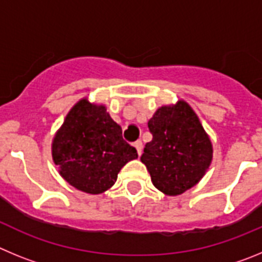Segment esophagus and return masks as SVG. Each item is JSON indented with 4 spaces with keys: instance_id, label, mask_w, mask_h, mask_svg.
Instances as JSON below:
<instances>
[{
    "instance_id": "34e87169",
    "label": "esophagus",
    "mask_w": 262,
    "mask_h": 262,
    "mask_svg": "<svg viewBox=\"0 0 262 262\" xmlns=\"http://www.w3.org/2000/svg\"><path fill=\"white\" fill-rule=\"evenodd\" d=\"M134 147L136 148V151H138V155H139V156H140V155H142V149H143L142 142H140V140L135 142V143H134Z\"/></svg>"
}]
</instances>
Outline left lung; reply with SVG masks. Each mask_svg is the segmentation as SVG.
Segmentation results:
<instances>
[{
  "mask_svg": "<svg viewBox=\"0 0 262 262\" xmlns=\"http://www.w3.org/2000/svg\"><path fill=\"white\" fill-rule=\"evenodd\" d=\"M152 140L140 160L152 184L166 195H180L201 181L212 160V144L185 101L161 106L148 122Z\"/></svg>",
  "mask_w": 262,
  "mask_h": 262,
  "instance_id": "1",
  "label": "left lung"
}]
</instances>
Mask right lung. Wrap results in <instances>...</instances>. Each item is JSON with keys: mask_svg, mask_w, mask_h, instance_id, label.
<instances>
[{"mask_svg": "<svg viewBox=\"0 0 262 262\" xmlns=\"http://www.w3.org/2000/svg\"><path fill=\"white\" fill-rule=\"evenodd\" d=\"M53 163L69 185L88 194H101L115 184L118 173L138 152L122 136L103 105L86 98L76 103L52 142Z\"/></svg>", "mask_w": 262, "mask_h": 262, "instance_id": "add662e5", "label": "right lung"}]
</instances>
